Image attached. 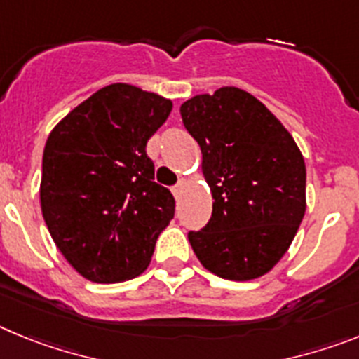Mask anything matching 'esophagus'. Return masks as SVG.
<instances>
[{"label":"esophagus","mask_w":359,"mask_h":359,"mask_svg":"<svg viewBox=\"0 0 359 359\" xmlns=\"http://www.w3.org/2000/svg\"><path fill=\"white\" fill-rule=\"evenodd\" d=\"M182 192H183V182H180V183H177V185L172 189L174 198H176V199L180 198V196H182Z\"/></svg>","instance_id":"34e87169"}]
</instances>
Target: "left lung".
Returning <instances> with one entry per match:
<instances>
[{
	"mask_svg": "<svg viewBox=\"0 0 359 359\" xmlns=\"http://www.w3.org/2000/svg\"><path fill=\"white\" fill-rule=\"evenodd\" d=\"M201 147L212 217L189 231L208 271L228 280L266 275L293 243L306 214V163L280 120L248 91L224 86L180 107Z\"/></svg>",
	"mask_w": 359,
	"mask_h": 359,
	"instance_id": "obj_1",
	"label": "left lung"
}]
</instances>
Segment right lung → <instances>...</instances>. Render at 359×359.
Segmentation results:
<instances>
[{"instance_id":"obj_1","label":"right lung","mask_w":359,"mask_h":359,"mask_svg":"<svg viewBox=\"0 0 359 359\" xmlns=\"http://www.w3.org/2000/svg\"><path fill=\"white\" fill-rule=\"evenodd\" d=\"M172 102L131 84H109L72 109L43 152L41 210L66 261L84 278L138 277L174 217L145 145Z\"/></svg>"}]
</instances>
